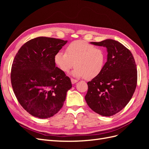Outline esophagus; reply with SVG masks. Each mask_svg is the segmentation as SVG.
Wrapping results in <instances>:
<instances>
[{
    "label": "esophagus",
    "mask_w": 149,
    "mask_h": 149,
    "mask_svg": "<svg viewBox=\"0 0 149 149\" xmlns=\"http://www.w3.org/2000/svg\"><path fill=\"white\" fill-rule=\"evenodd\" d=\"M71 81L72 84H74V83H77V82H78V80H76V79H74L71 78Z\"/></svg>",
    "instance_id": "obj_1"
}]
</instances>
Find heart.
<instances>
[{
	"instance_id": "1",
	"label": "heart",
	"mask_w": 149,
	"mask_h": 149,
	"mask_svg": "<svg viewBox=\"0 0 149 149\" xmlns=\"http://www.w3.org/2000/svg\"><path fill=\"white\" fill-rule=\"evenodd\" d=\"M66 52H58L54 57L55 64L64 73H68L75 65L72 75L92 79L104 70L107 58L104 49L83 40H76L67 46Z\"/></svg>"
}]
</instances>
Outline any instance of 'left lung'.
I'll list each match as a JSON object with an SVG mask.
<instances>
[{
  "label": "left lung",
  "mask_w": 149,
  "mask_h": 149,
  "mask_svg": "<svg viewBox=\"0 0 149 149\" xmlns=\"http://www.w3.org/2000/svg\"><path fill=\"white\" fill-rule=\"evenodd\" d=\"M91 43L106 47L107 58L102 73L88 82L85 100L96 113L113 116L127 104L136 90V62L129 49L116 40L107 39Z\"/></svg>",
  "instance_id": "1"
}]
</instances>
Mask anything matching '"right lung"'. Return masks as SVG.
I'll list each match as a JSON object with an SVG mask.
<instances>
[{
    "label": "right lung",
    "mask_w": 149,
    "mask_h": 149,
    "mask_svg": "<svg viewBox=\"0 0 149 149\" xmlns=\"http://www.w3.org/2000/svg\"><path fill=\"white\" fill-rule=\"evenodd\" d=\"M66 43L45 37L31 39L21 47L13 61V92L24 109L36 118L47 119L56 114L72 87L70 78L54 61Z\"/></svg>",
    "instance_id": "right-lung-1"
}]
</instances>
